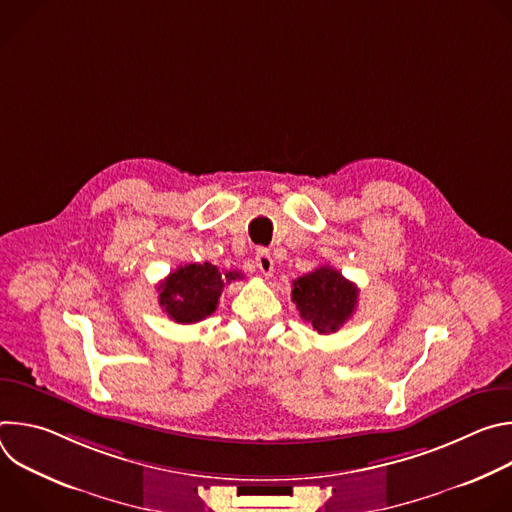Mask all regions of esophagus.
Returning a JSON list of instances; mask_svg holds the SVG:
<instances>
[{
	"instance_id": "obj_1",
	"label": "esophagus",
	"mask_w": 512,
	"mask_h": 512,
	"mask_svg": "<svg viewBox=\"0 0 512 512\" xmlns=\"http://www.w3.org/2000/svg\"><path fill=\"white\" fill-rule=\"evenodd\" d=\"M255 265L261 271L263 277H269L273 273V257L269 255L267 249H259L255 255Z\"/></svg>"
}]
</instances>
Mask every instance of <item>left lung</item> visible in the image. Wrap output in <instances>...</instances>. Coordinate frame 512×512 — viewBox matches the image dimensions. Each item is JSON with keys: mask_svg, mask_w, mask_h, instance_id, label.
Segmentation results:
<instances>
[{"mask_svg": "<svg viewBox=\"0 0 512 512\" xmlns=\"http://www.w3.org/2000/svg\"><path fill=\"white\" fill-rule=\"evenodd\" d=\"M291 302L318 334H332L354 314L358 287L334 267L322 265L294 281Z\"/></svg>", "mask_w": 512, "mask_h": 512, "instance_id": "left-lung-1", "label": "left lung"}]
</instances>
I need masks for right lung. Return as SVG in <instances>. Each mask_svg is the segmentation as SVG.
<instances>
[{"mask_svg": "<svg viewBox=\"0 0 512 512\" xmlns=\"http://www.w3.org/2000/svg\"><path fill=\"white\" fill-rule=\"evenodd\" d=\"M239 271L221 273L212 263H190L160 283V306L178 324H196L216 310L225 281L241 279Z\"/></svg>", "mask_w": 512, "mask_h": 512, "instance_id": "1", "label": "right lung"}]
</instances>
